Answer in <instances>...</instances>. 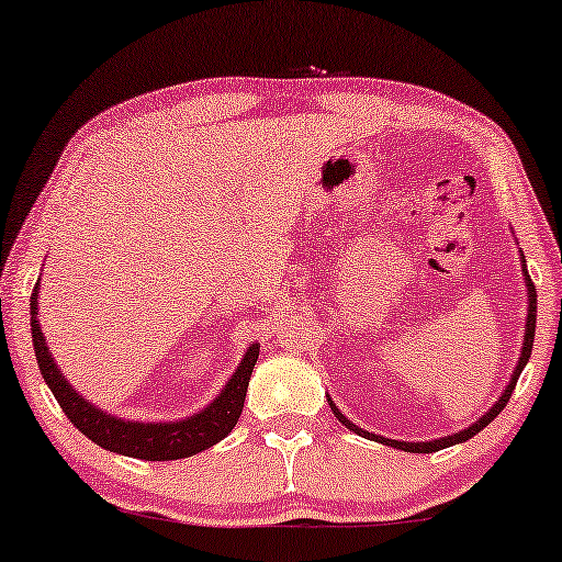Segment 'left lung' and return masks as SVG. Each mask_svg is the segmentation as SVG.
Instances as JSON below:
<instances>
[{
  "label": "left lung",
  "mask_w": 562,
  "mask_h": 562,
  "mask_svg": "<svg viewBox=\"0 0 562 562\" xmlns=\"http://www.w3.org/2000/svg\"><path fill=\"white\" fill-rule=\"evenodd\" d=\"M521 278H525V284H527V303H529V305H527L525 341H521L519 361H517L515 371H512L509 384L504 386V392L499 394V400H496L494 405H492V409H486V413L481 415L476 423L469 425V428H463V430L453 432V436H442V438H436V440H417V442H407V440H392V438L376 436V432H369V430L359 428V425H353V423L349 420V417H346V415L341 413V409L336 407V402L328 397V405H330V409H334V415L338 417V420H341V423L346 425V428L357 432V436H361V438H369V440H376V442H384V446H392V448H397V450H405V453H436V450H440V448H450V446H456V442H465L469 438L476 436V432L484 430L486 425L492 423L494 417L499 415L504 407H507V402H509V397H512V392H515V384H517V379H519V374H521V369L527 367L529 353H532V344H535V323H537V292H535V284H532V280H529V272H527L525 257H521Z\"/></svg>",
  "instance_id": "obj_1"
}]
</instances>
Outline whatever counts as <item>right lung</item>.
I'll use <instances>...</instances> for the list:
<instances>
[{"mask_svg": "<svg viewBox=\"0 0 562 562\" xmlns=\"http://www.w3.org/2000/svg\"><path fill=\"white\" fill-rule=\"evenodd\" d=\"M37 290H41V282H35L33 297H30V315H33L30 318V326L33 328L30 330H33L37 367H41L45 384L50 386L53 397L58 400L63 413L68 415V420L86 438L120 456L142 458V461H178V458H188L201 453V450H209L234 430V425L244 409L251 369H255L259 359V344H249L247 353H244L239 367L234 369V374L228 376L224 390L201 413L170 423L124 420V417L109 415L101 407L91 405L60 374L58 363L53 361V353L45 344L41 321H37Z\"/></svg>", "mask_w": 562, "mask_h": 562, "instance_id": "1", "label": "right lung"}]
</instances>
